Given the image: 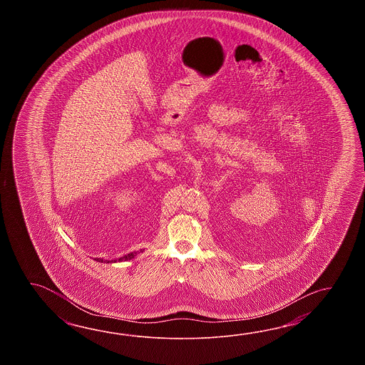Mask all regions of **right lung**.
I'll return each mask as SVG.
<instances>
[{"instance_id":"add662e5","label":"right lung","mask_w":365,"mask_h":365,"mask_svg":"<svg viewBox=\"0 0 365 365\" xmlns=\"http://www.w3.org/2000/svg\"><path fill=\"white\" fill-rule=\"evenodd\" d=\"M140 252H143L142 249L137 250V252H132V253H128L125 256L120 257V258H113V259H106V258H95L96 262H101V264H116V262H125V261H130L137 255H140Z\"/></svg>"}]
</instances>
